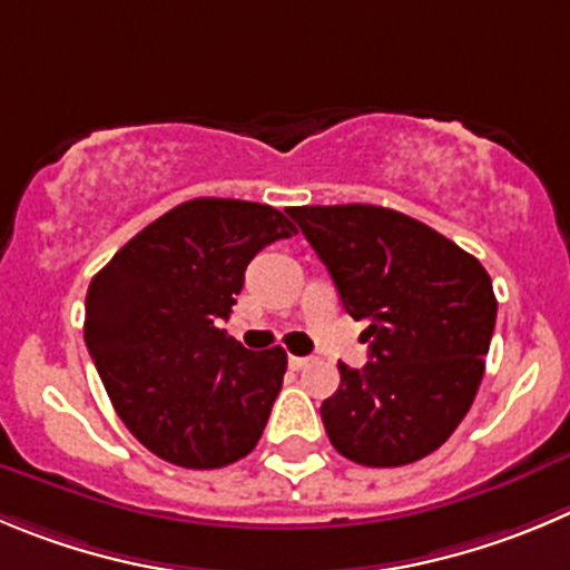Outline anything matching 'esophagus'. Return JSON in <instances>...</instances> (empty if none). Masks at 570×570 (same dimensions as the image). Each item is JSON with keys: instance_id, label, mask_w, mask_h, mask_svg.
I'll list each match as a JSON object with an SVG mask.
<instances>
[{"instance_id": "34e87169", "label": "esophagus", "mask_w": 570, "mask_h": 570, "mask_svg": "<svg viewBox=\"0 0 570 570\" xmlns=\"http://www.w3.org/2000/svg\"><path fill=\"white\" fill-rule=\"evenodd\" d=\"M307 363H311V357H302V355H291L288 357V366H291V370H296V372L305 370Z\"/></svg>"}]
</instances>
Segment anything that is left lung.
I'll use <instances>...</instances> for the list:
<instances>
[{"label": "left lung", "instance_id": "obj_1", "mask_svg": "<svg viewBox=\"0 0 570 570\" xmlns=\"http://www.w3.org/2000/svg\"><path fill=\"white\" fill-rule=\"evenodd\" d=\"M341 305L370 322V363H338L341 386L322 403L341 456L400 468L428 456L473 405L498 302L484 265L431 226L372 204L294 207Z\"/></svg>", "mask_w": 570, "mask_h": 570}]
</instances>
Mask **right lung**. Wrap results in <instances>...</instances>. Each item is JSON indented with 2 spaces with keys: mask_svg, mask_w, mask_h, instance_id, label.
I'll use <instances>...</instances> for the list:
<instances>
[{
  "mask_svg": "<svg viewBox=\"0 0 570 570\" xmlns=\"http://www.w3.org/2000/svg\"><path fill=\"white\" fill-rule=\"evenodd\" d=\"M296 235L279 209L193 198L97 271L83 338L128 431L165 462L215 470L254 451L282 389V346L252 352L218 330L268 243Z\"/></svg>",
  "mask_w": 570,
  "mask_h": 570,
  "instance_id": "1",
  "label": "right lung"
}]
</instances>
